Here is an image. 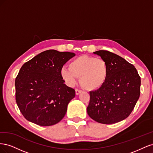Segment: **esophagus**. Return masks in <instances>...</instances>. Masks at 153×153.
<instances>
[{
  "mask_svg": "<svg viewBox=\"0 0 153 153\" xmlns=\"http://www.w3.org/2000/svg\"><path fill=\"white\" fill-rule=\"evenodd\" d=\"M81 91H80V90H78V89H75V94H76V95H78V94H80V93H81Z\"/></svg>",
  "mask_w": 153,
  "mask_h": 153,
  "instance_id": "obj_1",
  "label": "esophagus"
}]
</instances>
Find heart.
<instances>
[{"label": "heart", "mask_w": 153, "mask_h": 153, "mask_svg": "<svg viewBox=\"0 0 153 153\" xmlns=\"http://www.w3.org/2000/svg\"><path fill=\"white\" fill-rule=\"evenodd\" d=\"M109 68L104 59L89 55H81L69 62V68L64 66L60 75L66 84L73 86L78 77L81 86L87 91H94L102 87L108 79Z\"/></svg>", "instance_id": "1"}]
</instances>
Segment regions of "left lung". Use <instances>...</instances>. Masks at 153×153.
<instances>
[{"label": "left lung", "mask_w": 153, "mask_h": 153, "mask_svg": "<svg viewBox=\"0 0 153 153\" xmlns=\"http://www.w3.org/2000/svg\"><path fill=\"white\" fill-rule=\"evenodd\" d=\"M93 53L107 62L109 75L101 89L90 92L87 114L100 123L121 121L129 116L139 98L140 77L134 66L119 55L106 50Z\"/></svg>", "instance_id": "obj_1"}]
</instances>
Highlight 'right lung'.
Returning <instances> with one entry per match:
<instances>
[{
	"label": "right lung",
	"instance_id": "right-lung-1",
	"mask_svg": "<svg viewBox=\"0 0 153 153\" xmlns=\"http://www.w3.org/2000/svg\"><path fill=\"white\" fill-rule=\"evenodd\" d=\"M75 56L73 52L48 50L22 66L15 79L16 102L27 121L48 126L63 119L75 91L64 84L60 71Z\"/></svg>",
	"mask_w": 153,
	"mask_h": 153
}]
</instances>
